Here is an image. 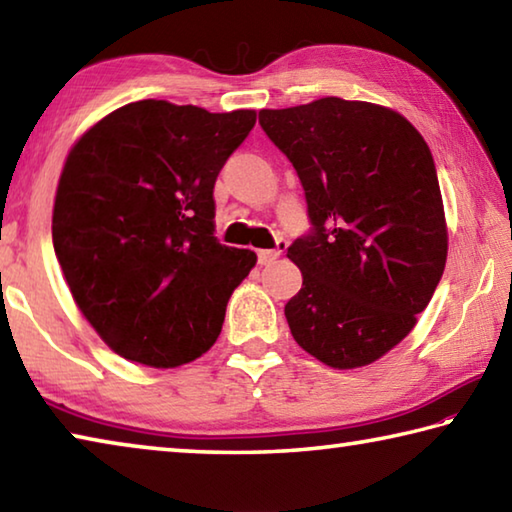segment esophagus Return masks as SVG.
I'll use <instances>...</instances> for the list:
<instances>
[{
	"mask_svg": "<svg viewBox=\"0 0 512 512\" xmlns=\"http://www.w3.org/2000/svg\"><path fill=\"white\" fill-rule=\"evenodd\" d=\"M282 255L280 248H271V250H257V262L266 266V264H273L277 257Z\"/></svg>",
	"mask_w": 512,
	"mask_h": 512,
	"instance_id": "esophagus-1",
	"label": "esophagus"
}]
</instances>
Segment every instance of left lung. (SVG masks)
Here are the masks:
<instances>
[{"mask_svg":"<svg viewBox=\"0 0 512 512\" xmlns=\"http://www.w3.org/2000/svg\"><path fill=\"white\" fill-rule=\"evenodd\" d=\"M259 126L296 169L311 223L287 250L302 271L284 307L293 339L339 370L377 361L411 332L445 271L427 142L397 112L339 97L259 110Z\"/></svg>","mask_w":512,"mask_h":512,"instance_id":"left-lung-1","label":"left lung"}]
</instances>
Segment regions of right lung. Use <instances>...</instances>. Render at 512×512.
<instances>
[{"mask_svg": "<svg viewBox=\"0 0 512 512\" xmlns=\"http://www.w3.org/2000/svg\"><path fill=\"white\" fill-rule=\"evenodd\" d=\"M255 117L144 99L67 155L54 250L76 305L119 357L173 368L214 345L257 262L214 237V183Z\"/></svg>", "mask_w": 512, "mask_h": 512, "instance_id": "right-lung-1", "label": "right lung"}]
</instances>
